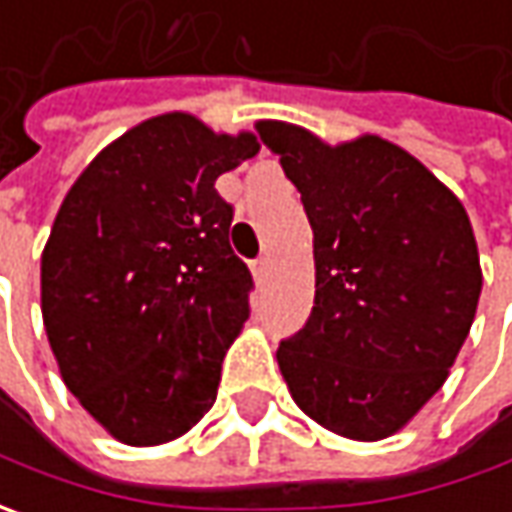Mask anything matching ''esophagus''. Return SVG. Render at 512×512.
Returning a JSON list of instances; mask_svg holds the SVG:
<instances>
[{"instance_id": "obj_1", "label": "esophagus", "mask_w": 512, "mask_h": 512, "mask_svg": "<svg viewBox=\"0 0 512 512\" xmlns=\"http://www.w3.org/2000/svg\"><path fill=\"white\" fill-rule=\"evenodd\" d=\"M250 270H253V279H256V282H265L267 273H270V259H267V256L256 259V262L250 265Z\"/></svg>"}]
</instances>
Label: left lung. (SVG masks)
<instances>
[{
	"instance_id": "8db88e82",
	"label": "left lung",
	"mask_w": 512,
	"mask_h": 512,
	"mask_svg": "<svg viewBox=\"0 0 512 512\" xmlns=\"http://www.w3.org/2000/svg\"><path fill=\"white\" fill-rule=\"evenodd\" d=\"M256 130L313 227V310L276 350L287 390L330 433L387 439L442 387L476 319L482 265L467 210L382 136L327 145L276 119Z\"/></svg>"
}]
</instances>
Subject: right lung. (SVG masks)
Masks as SVG:
<instances>
[{"label":"right lung","instance_id":"1","mask_svg":"<svg viewBox=\"0 0 512 512\" xmlns=\"http://www.w3.org/2000/svg\"><path fill=\"white\" fill-rule=\"evenodd\" d=\"M256 153L250 130L162 113L99 150L56 213L45 333L62 382L116 442H173L216 402L253 279L213 185Z\"/></svg>","mask_w":512,"mask_h":512}]
</instances>
